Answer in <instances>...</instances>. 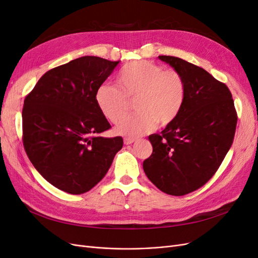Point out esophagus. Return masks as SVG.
Here are the masks:
<instances>
[{
	"instance_id": "1",
	"label": "esophagus",
	"mask_w": 258,
	"mask_h": 258,
	"mask_svg": "<svg viewBox=\"0 0 258 258\" xmlns=\"http://www.w3.org/2000/svg\"><path fill=\"white\" fill-rule=\"evenodd\" d=\"M136 141H137V140H136L135 138H124V139H123V143L126 144V145L135 143Z\"/></svg>"
}]
</instances>
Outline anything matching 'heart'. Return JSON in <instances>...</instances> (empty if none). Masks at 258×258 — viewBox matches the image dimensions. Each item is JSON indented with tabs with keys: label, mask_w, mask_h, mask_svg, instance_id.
Masks as SVG:
<instances>
[{
	"label": "heart",
	"mask_w": 258,
	"mask_h": 258,
	"mask_svg": "<svg viewBox=\"0 0 258 258\" xmlns=\"http://www.w3.org/2000/svg\"><path fill=\"white\" fill-rule=\"evenodd\" d=\"M185 83L174 70H163L151 61H134L117 75L116 86L101 85L96 92L100 112L111 122L127 113L135 100L137 113L122 118L115 131L118 135L138 137L167 126L181 112L185 100Z\"/></svg>",
	"instance_id": "b5f03b06"
}]
</instances>
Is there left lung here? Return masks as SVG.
<instances>
[{
    "mask_svg": "<svg viewBox=\"0 0 258 258\" xmlns=\"http://www.w3.org/2000/svg\"><path fill=\"white\" fill-rule=\"evenodd\" d=\"M158 58L181 74L186 93L176 118L160 135L148 137L153 153L143 161V169L161 191L183 196L215 174L232 144L238 117L224 83L181 58Z\"/></svg>",
    "mask_w": 258,
    "mask_h": 258,
    "instance_id": "obj_1",
    "label": "left lung"
}]
</instances>
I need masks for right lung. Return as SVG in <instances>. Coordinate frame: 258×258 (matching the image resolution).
Masks as SVG:
<instances>
[{
    "label": "right lung",
    "instance_id": "right-lung-1",
    "mask_svg": "<svg viewBox=\"0 0 258 258\" xmlns=\"http://www.w3.org/2000/svg\"><path fill=\"white\" fill-rule=\"evenodd\" d=\"M119 61L85 56L46 72L25 99L22 142L46 181L72 195L90 190L110 169L122 138L111 128L96 92Z\"/></svg>",
    "mask_w": 258,
    "mask_h": 258
}]
</instances>
